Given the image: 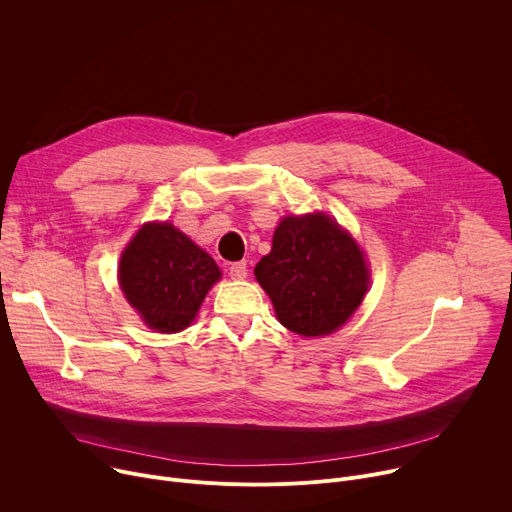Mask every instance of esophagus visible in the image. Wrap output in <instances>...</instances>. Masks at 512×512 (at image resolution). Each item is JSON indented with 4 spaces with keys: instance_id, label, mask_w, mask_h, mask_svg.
<instances>
[{
    "instance_id": "obj_1",
    "label": "esophagus",
    "mask_w": 512,
    "mask_h": 512,
    "mask_svg": "<svg viewBox=\"0 0 512 512\" xmlns=\"http://www.w3.org/2000/svg\"><path fill=\"white\" fill-rule=\"evenodd\" d=\"M247 271H249V269H247V263H245V261L230 263V267H228V273H230L232 280H245Z\"/></svg>"
}]
</instances>
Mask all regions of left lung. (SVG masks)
Wrapping results in <instances>:
<instances>
[{
	"instance_id": "left-lung-1",
	"label": "left lung",
	"mask_w": 512,
	"mask_h": 512,
	"mask_svg": "<svg viewBox=\"0 0 512 512\" xmlns=\"http://www.w3.org/2000/svg\"><path fill=\"white\" fill-rule=\"evenodd\" d=\"M255 277L280 322L302 337L337 331L357 310L369 284L361 249L322 212L284 218Z\"/></svg>"
}]
</instances>
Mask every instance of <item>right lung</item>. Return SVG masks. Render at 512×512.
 <instances>
[{"label": "right lung", "instance_id": "1", "mask_svg": "<svg viewBox=\"0 0 512 512\" xmlns=\"http://www.w3.org/2000/svg\"><path fill=\"white\" fill-rule=\"evenodd\" d=\"M120 288L151 329L177 333L194 320L220 269L169 222L145 224L120 259Z\"/></svg>", "mask_w": 512, "mask_h": 512}]
</instances>
